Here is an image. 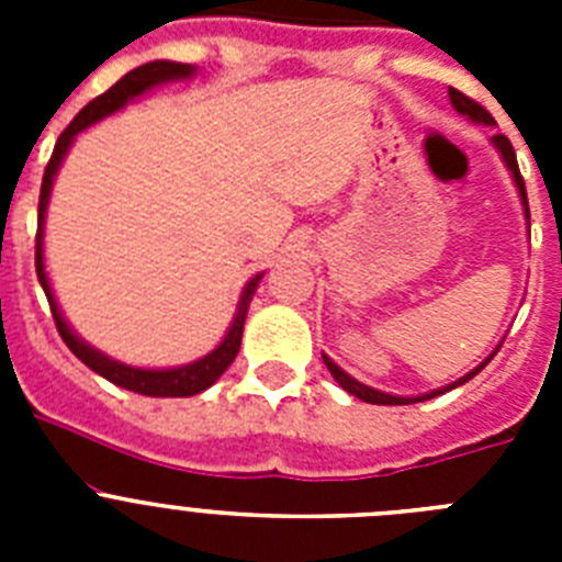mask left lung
I'll return each mask as SVG.
<instances>
[{
    "mask_svg": "<svg viewBox=\"0 0 562 562\" xmlns=\"http://www.w3.org/2000/svg\"><path fill=\"white\" fill-rule=\"evenodd\" d=\"M450 101H453V106L459 109L461 114H467V117H470V121L486 123V126H493V123H495V117H493V114L486 112V109L481 106L479 101H473V98H470V95H464V92H459V89H453V87H450ZM493 143H495V146H498V151L504 154V162H506V166H509V171H513V177H515V186H518V191H520V200H524V205H526V213H529V202H526V186H524V177H520L518 157H515V148H513V143H509V137H506V134H495V137H493ZM498 349H501V346H498ZM490 360H493V357H490ZM490 360H486V362H490ZM324 362H326V369L331 371V376H335V380L340 382V389H342V391H349V394H355L357 400H362V402H371V405H411V402L434 400V396L445 394V391H450V389H459V385H464L467 380H473V376L479 374V371L484 369V366H486V362H481L479 369H475V371H470V374H464V376H461L459 382H453V385H448V389L434 391V394H425V396H416V400H405V396H391V394H382V391H374V389H369V385H362V382L351 380V376L346 374V371H340V369H337V366H335V362L329 360V357H324Z\"/></svg>",
    "mask_w": 562,
    "mask_h": 562,
    "instance_id": "obj_1",
    "label": "left lung"
}]
</instances>
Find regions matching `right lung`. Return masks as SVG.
<instances>
[{
  "mask_svg": "<svg viewBox=\"0 0 562 562\" xmlns=\"http://www.w3.org/2000/svg\"><path fill=\"white\" fill-rule=\"evenodd\" d=\"M191 72H193L191 64L148 61V64H143V67L126 72L121 81L114 83V87H109L103 95L95 98V101H89L87 106H83L81 112L72 117V123L64 128L61 137H58L56 148H53V157H49L47 168H44L42 193H38L36 276H38V284L44 286V295H47V301H49V312H53V321H56L58 335H61V340L67 342L69 351H72V355H76L78 360L83 362V366H89V369L95 371V374L106 376V380L114 382V385H121V389L134 391V394H143V396H193V394H200V391L211 389L213 382L225 374L227 366L236 360L238 346H241V331H245L247 306H250V297H252V292H256V284H258V278H261V276H256L250 284H247L245 295H241V304H238L236 321H233L231 331L225 335V340H222L220 349H213L207 357L191 362V366H182V369H168V371L132 369V366H123V362L109 360L106 355H101V351H95L92 346H87L83 340H78V337L72 335V329L64 324L61 312H58L56 297H53V292H49L47 276H44L42 222H44V207H47V200H49V186H53V177H56L58 166H61V157L67 154L72 137H76L78 132H83L87 126H92L95 121H101V117H106V114H112L114 109H121L123 103L132 101V98L143 95V92H146L148 87H154V83L173 81V78H186V76H191Z\"/></svg>",
  "mask_w": 562,
  "mask_h": 562,
  "instance_id": "1",
  "label": "right lung"
}]
</instances>
